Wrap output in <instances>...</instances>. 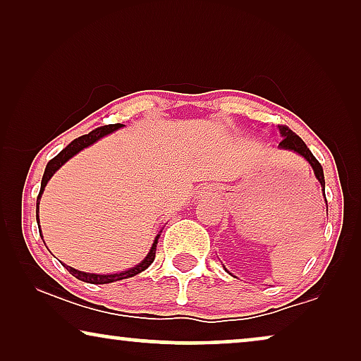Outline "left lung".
<instances>
[{"label": "left lung", "mask_w": 361, "mask_h": 361, "mask_svg": "<svg viewBox=\"0 0 361 361\" xmlns=\"http://www.w3.org/2000/svg\"><path fill=\"white\" fill-rule=\"evenodd\" d=\"M279 131H281V135L284 136L283 141L279 142L281 149H289V151L298 152V154L302 156L304 159L307 161L310 166H312L314 174H315V177H317V180L320 182V185H322V195L325 197V179H324V171H322V166H320V162L315 159L312 152L309 151V147L305 146V142L300 140L295 133H293V130H289L288 126L281 125ZM325 204H327V199H325Z\"/></svg>", "instance_id": "left-lung-1"}]
</instances>
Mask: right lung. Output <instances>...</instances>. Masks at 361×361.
Wrapping results in <instances>:
<instances>
[{
    "label": "right lung",
    "mask_w": 361,
    "mask_h": 361,
    "mask_svg": "<svg viewBox=\"0 0 361 361\" xmlns=\"http://www.w3.org/2000/svg\"><path fill=\"white\" fill-rule=\"evenodd\" d=\"M121 125L120 123H116V125H105V126H100V128H95V130L88 133V135H83L80 137H77V140H73L71 145H68L66 149H62L59 154L54 157L47 162L46 166V171H44V176H42V182H41V190H39V195H37V210H36V215H37V225H39V199H41L42 192H44V187H46L47 180L51 179V177L56 174V171L59 167L66 164V162L71 159L72 156H75L78 151H82L83 147L93 145V142L100 140V137L110 135L115 130H118ZM42 235V233H41ZM161 235L156 236L154 243H152V248L147 256L145 258V261H141L140 264L135 266V268L128 269V271H123V273H118V274H90V273H83V271H77L71 268V266H66V269L71 273L72 276H75L77 279L83 281V283H90V284H108V283H115V281H121V279H128V278H133V276L140 274L141 271L147 269L151 266L152 261L156 258V246H157V240H159Z\"/></svg>",
    "instance_id": "obj_1"
}]
</instances>
